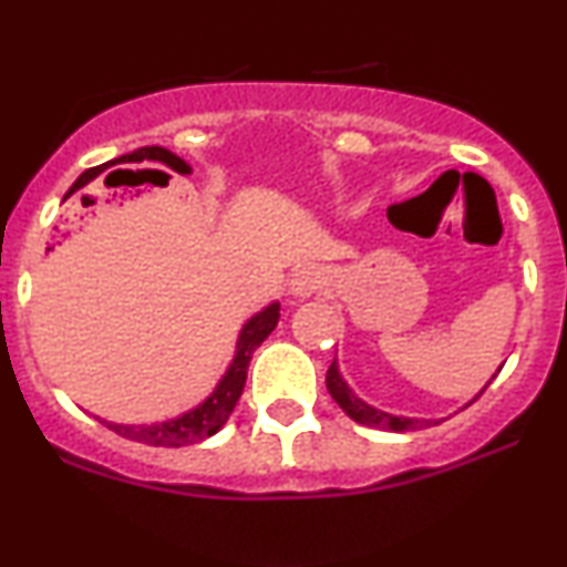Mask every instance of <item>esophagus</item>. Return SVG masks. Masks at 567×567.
<instances>
[{
  "label": "esophagus",
  "instance_id": "34e87169",
  "mask_svg": "<svg viewBox=\"0 0 567 567\" xmlns=\"http://www.w3.org/2000/svg\"><path fill=\"white\" fill-rule=\"evenodd\" d=\"M320 288H322V271L315 269V266H303V269H298L296 275H292V282H290L292 296L309 298L311 292H317Z\"/></svg>",
  "mask_w": 567,
  "mask_h": 567
}]
</instances>
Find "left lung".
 I'll return each mask as SVG.
<instances>
[{"mask_svg":"<svg viewBox=\"0 0 567 567\" xmlns=\"http://www.w3.org/2000/svg\"><path fill=\"white\" fill-rule=\"evenodd\" d=\"M324 383H328V392L333 400L338 402V408L349 415L351 421L362 426H373V429H386V432H413V429L429 426L432 421H421V419H405V415H389L383 410L370 408L368 402H362L360 396L351 394V389L343 383L341 375H338L336 360L333 365L328 368V375H324Z\"/></svg>","mask_w":567,"mask_h":567,"instance_id":"1","label":"left lung"}]
</instances>
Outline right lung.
<instances>
[{
	"label": "right lung",
	"instance_id": "add662e5",
	"mask_svg": "<svg viewBox=\"0 0 567 567\" xmlns=\"http://www.w3.org/2000/svg\"><path fill=\"white\" fill-rule=\"evenodd\" d=\"M120 162H159V165L171 167V171H175V173H188L186 162L181 157H175V154L167 152V148L143 146V148H138V152L125 154V157L112 159V162H106V165H97V167H90V171H84L80 178H76V184L71 186V192L84 186L87 181H93L95 175H101L109 165H120ZM143 173L152 175L154 184H162V186H165L167 178H171V175L162 173V171H143ZM277 320H279V303H271L269 309H264L261 315H256L250 322L245 324L243 333H239L234 362L229 365V370H226L224 379H220L216 392L207 396L199 408L188 410V413L181 415V419L162 421V424H152V426H125V424H106V426L112 429V432L120 434V437L143 442V445H154V447H184V445H194V442L210 437V434H216L218 429L229 421L231 410H234V405H237L239 394H243L245 379H247V365H250V360H252V351L261 347V343L266 341V336L277 328Z\"/></svg>",
	"mask_w": 567,
	"mask_h": 567
}]
</instances>
